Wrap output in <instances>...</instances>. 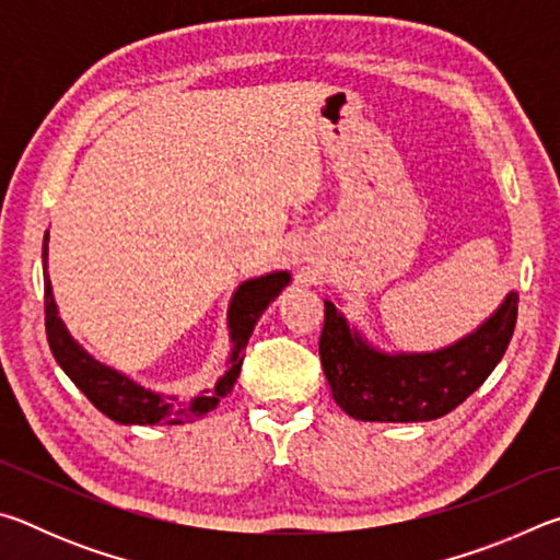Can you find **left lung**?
Segmentation results:
<instances>
[{
    "mask_svg": "<svg viewBox=\"0 0 560 560\" xmlns=\"http://www.w3.org/2000/svg\"><path fill=\"white\" fill-rule=\"evenodd\" d=\"M318 353L340 410L368 422H428L462 405L504 358L514 336L518 296L509 293L485 326L438 353L385 355L350 334L324 303Z\"/></svg>",
    "mask_w": 560,
    "mask_h": 560,
    "instance_id": "obj_1",
    "label": "left lung"
}]
</instances>
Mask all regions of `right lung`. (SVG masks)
<instances>
[{
  "label": "right lung",
  "mask_w": 560,
  "mask_h": 560,
  "mask_svg": "<svg viewBox=\"0 0 560 560\" xmlns=\"http://www.w3.org/2000/svg\"><path fill=\"white\" fill-rule=\"evenodd\" d=\"M49 232L44 236V271H46V252H49ZM287 271L267 273L261 279L244 281L236 289L232 306H230V330H232V358H230V371L220 377V383L214 385V393L205 390L197 395L195 400H177V397H160L143 387L130 383L128 377L110 371V368L101 365L91 355L73 343L69 330L63 328L59 314H56V303L51 296V283L49 277H44V324H46V338H49V348L56 358V363L61 365V371L71 377L73 385L89 397L96 410H101L106 417L122 424H183L187 420H195L205 412H210L217 407L220 397L232 393V387L240 377L242 363H244V348L249 340L254 326H257L259 316L267 311L269 303L279 296L281 289L289 283Z\"/></svg>",
  "instance_id": "right-lung-1"
}]
</instances>
